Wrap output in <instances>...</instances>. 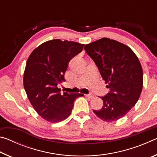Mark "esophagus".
<instances>
[{
  "label": "esophagus",
  "mask_w": 157,
  "mask_h": 157,
  "mask_svg": "<svg viewBox=\"0 0 157 157\" xmlns=\"http://www.w3.org/2000/svg\"><path fill=\"white\" fill-rule=\"evenodd\" d=\"M85 96L86 97H88L89 98H91V99H92V98H94V95H91V94H87V95H85Z\"/></svg>",
  "instance_id": "34e87169"
}]
</instances>
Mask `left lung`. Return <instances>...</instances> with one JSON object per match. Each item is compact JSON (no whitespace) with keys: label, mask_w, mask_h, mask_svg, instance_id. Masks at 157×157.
Wrapping results in <instances>:
<instances>
[{"label":"left lung","mask_w":157,"mask_h":157,"mask_svg":"<svg viewBox=\"0 0 157 157\" xmlns=\"http://www.w3.org/2000/svg\"><path fill=\"white\" fill-rule=\"evenodd\" d=\"M84 49L109 89L100 98L102 107L93 111L104 121H118L136 105L141 94L143 73L139 58L125 44L109 38L85 45Z\"/></svg>","instance_id":"left-lung-1"}]
</instances>
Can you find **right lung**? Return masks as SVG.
<instances>
[{
    "label": "right lung",
    "instance_id": "add662e5",
    "mask_svg": "<svg viewBox=\"0 0 157 157\" xmlns=\"http://www.w3.org/2000/svg\"><path fill=\"white\" fill-rule=\"evenodd\" d=\"M84 45L53 39L44 42L29 56L23 74V86L37 113L50 123H59L70 115L82 94L63 92L57 85L65 82L68 62L82 52Z\"/></svg>",
    "mask_w": 157,
    "mask_h": 157
}]
</instances>
